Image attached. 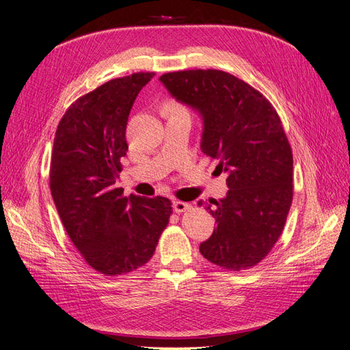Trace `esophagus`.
<instances>
[{"label":"esophagus","instance_id":"obj_1","mask_svg":"<svg viewBox=\"0 0 350 350\" xmlns=\"http://www.w3.org/2000/svg\"><path fill=\"white\" fill-rule=\"evenodd\" d=\"M172 207H174V211L175 213H183V211H185V210H188L189 207H191V204H188V203H184V201H174L172 203Z\"/></svg>","mask_w":350,"mask_h":350}]
</instances>
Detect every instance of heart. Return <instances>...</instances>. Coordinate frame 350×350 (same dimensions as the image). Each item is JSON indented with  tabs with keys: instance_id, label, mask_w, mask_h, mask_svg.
<instances>
[{
	"instance_id": "1",
	"label": "heart",
	"mask_w": 350,
	"mask_h": 350,
	"mask_svg": "<svg viewBox=\"0 0 350 350\" xmlns=\"http://www.w3.org/2000/svg\"><path fill=\"white\" fill-rule=\"evenodd\" d=\"M166 111H181V109H179L175 103H169L166 105Z\"/></svg>"
}]
</instances>
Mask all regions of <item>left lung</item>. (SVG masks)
Wrapping results in <instances>:
<instances>
[{
	"instance_id": "left-lung-1",
	"label": "left lung",
	"mask_w": 350,
	"mask_h": 350,
	"mask_svg": "<svg viewBox=\"0 0 350 350\" xmlns=\"http://www.w3.org/2000/svg\"><path fill=\"white\" fill-rule=\"evenodd\" d=\"M159 80L200 115L201 152L228 175L226 196L206 207L216 229L200 243L201 256L228 270L256 266L279 239L293 196V157L278 112L258 90L225 71L166 72Z\"/></svg>"
}]
</instances>
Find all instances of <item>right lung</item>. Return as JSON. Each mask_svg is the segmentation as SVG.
<instances>
[{
  "mask_svg": "<svg viewBox=\"0 0 350 350\" xmlns=\"http://www.w3.org/2000/svg\"><path fill=\"white\" fill-rule=\"evenodd\" d=\"M154 72L113 79L74 102L62 116L51 159V194L74 247L107 276L142 267L172 213L165 197H124L115 188L126 154V121Z\"/></svg>",
  "mask_w": 350,
  "mask_h": 350,
  "instance_id": "right-lung-1",
  "label": "right lung"
}]
</instances>
